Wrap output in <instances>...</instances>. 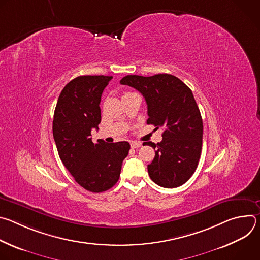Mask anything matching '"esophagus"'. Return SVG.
I'll list each match as a JSON object with an SVG mask.
<instances>
[{"instance_id": "34e87169", "label": "esophagus", "mask_w": 260, "mask_h": 260, "mask_svg": "<svg viewBox=\"0 0 260 260\" xmlns=\"http://www.w3.org/2000/svg\"><path fill=\"white\" fill-rule=\"evenodd\" d=\"M131 146H132V148H139V147H141L142 146V143H140V142H132L131 143Z\"/></svg>"}]
</instances>
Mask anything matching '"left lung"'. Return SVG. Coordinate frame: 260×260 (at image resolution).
Returning <instances> with one entry per match:
<instances>
[{"label": "left lung", "mask_w": 260, "mask_h": 260, "mask_svg": "<svg viewBox=\"0 0 260 260\" xmlns=\"http://www.w3.org/2000/svg\"><path fill=\"white\" fill-rule=\"evenodd\" d=\"M120 83L145 98L147 123L164 128L161 142L143 144L156 149L147 167L151 180L165 188L181 186L196 172L203 145V119L191 89L171 74L127 75Z\"/></svg>", "instance_id": "8db88e82"}]
</instances>
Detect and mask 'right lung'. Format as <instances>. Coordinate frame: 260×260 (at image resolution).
Returning <instances> with one entry per match:
<instances>
[{
    "label": "right lung",
    "mask_w": 260,
    "mask_h": 260,
    "mask_svg": "<svg viewBox=\"0 0 260 260\" xmlns=\"http://www.w3.org/2000/svg\"><path fill=\"white\" fill-rule=\"evenodd\" d=\"M112 76H79L61 90L52 131L58 155L84 189L103 192L117 183L128 142L93 143L91 129L101 122V96Z\"/></svg>",
    "instance_id": "obj_1"
}]
</instances>
